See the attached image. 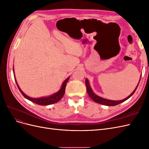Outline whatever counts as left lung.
I'll return each mask as SVG.
<instances>
[{
	"mask_svg": "<svg viewBox=\"0 0 149 149\" xmlns=\"http://www.w3.org/2000/svg\"><path fill=\"white\" fill-rule=\"evenodd\" d=\"M85 84H86V91H87V93L88 94L89 96L91 97L94 102H96L99 103V104H102V105L109 106H116V105L119 104H120V103L126 101L127 100H128V99L130 97H131L134 94V93H135V91H136V89L137 88V86H138L139 83L138 85L137 86V87L136 88V89H134V91L131 94H130L127 97H126L125 99H124V100H121V101H111V100H106V99H104V98H102V97H101L100 96H98L96 95V94H95L93 92L91 87H90V85L89 84L88 80L87 79H86Z\"/></svg>",
	"mask_w": 149,
	"mask_h": 149,
	"instance_id": "left-lung-1",
	"label": "left lung"
}]
</instances>
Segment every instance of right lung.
<instances>
[{
	"instance_id": "1",
	"label": "right lung",
	"mask_w": 149,
	"mask_h": 149,
	"mask_svg": "<svg viewBox=\"0 0 149 149\" xmlns=\"http://www.w3.org/2000/svg\"><path fill=\"white\" fill-rule=\"evenodd\" d=\"M13 74H14V70H13ZM69 78H70V77H68L65 80L63 83L62 84L61 88L60 89L59 91H58L57 93H55L50 96L46 97H41V98H32V97H30L28 96H26V94H24L23 93V91H22V90L20 89L19 85L17 84L15 78V82L17 83L18 88H19V89L20 90V91L22 93V95H23L26 99H27V100H29V101L33 102L34 103L37 104H38V105L47 106V105H49V104H55V103L57 102L63 97V96L64 94H65V92L66 83L68 81Z\"/></svg>"
}]
</instances>
